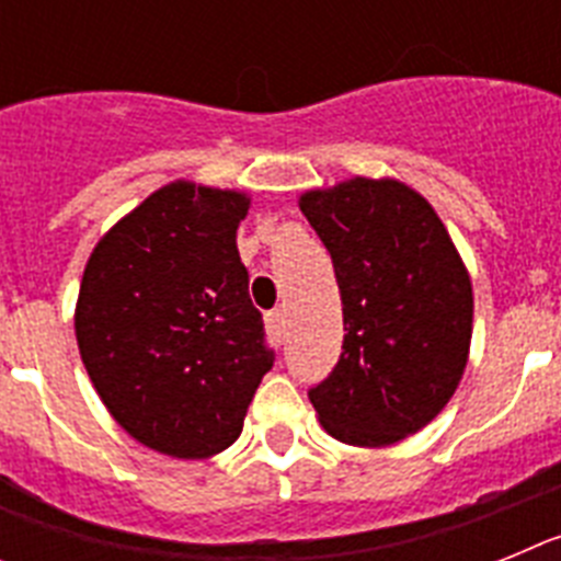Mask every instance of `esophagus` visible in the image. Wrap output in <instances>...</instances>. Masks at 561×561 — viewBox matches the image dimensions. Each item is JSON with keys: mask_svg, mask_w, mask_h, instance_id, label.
<instances>
[{"mask_svg": "<svg viewBox=\"0 0 561 561\" xmlns=\"http://www.w3.org/2000/svg\"><path fill=\"white\" fill-rule=\"evenodd\" d=\"M266 340L272 348H280L286 340V314L280 309L266 311Z\"/></svg>", "mask_w": 561, "mask_h": 561, "instance_id": "1", "label": "esophagus"}]
</instances>
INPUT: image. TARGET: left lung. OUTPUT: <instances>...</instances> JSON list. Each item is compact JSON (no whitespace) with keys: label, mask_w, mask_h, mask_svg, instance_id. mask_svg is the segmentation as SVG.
<instances>
[{"label":"left lung","mask_w":561,"mask_h":561,"mask_svg":"<svg viewBox=\"0 0 561 561\" xmlns=\"http://www.w3.org/2000/svg\"><path fill=\"white\" fill-rule=\"evenodd\" d=\"M334 264L342 354L309 388L325 433L385 447L419 433L453 399L472 340V284L424 196L356 176L300 196Z\"/></svg>","instance_id":"1"}]
</instances>
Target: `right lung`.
<instances>
[{
    "mask_svg": "<svg viewBox=\"0 0 561 561\" xmlns=\"http://www.w3.org/2000/svg\"><path fill=\"white\" fill-rule=\"evenodd\" d=\"M250 199L171 182L101 238L81 280L76 334L114 421L173 458L241 435L272 368L236 230Z\"/></svg>",
    "mask_w": 561,
    "mask_h": 561,
    "instance_id": "1",
    "label": "right lung"
}]
</instances>
